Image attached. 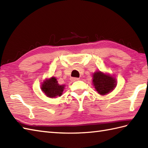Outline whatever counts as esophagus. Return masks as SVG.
Listing matches in <instances>:
<instances>
[{
  "mask_svg": "<svg viewBox=\"0 0 148 148\" xmlns=\"http://www.w3.org/2000/svg\"><path fill=\"white\" fill-rule=\"evenodd\" d=\"M71 80L72 81H76L79 80V78H77V77H71Z\"/></svg>",
  "mask_w": 148,
  "mask_h": 148,
  "instance_id": "1",
  "label": "esophagus"
}]
</instances>
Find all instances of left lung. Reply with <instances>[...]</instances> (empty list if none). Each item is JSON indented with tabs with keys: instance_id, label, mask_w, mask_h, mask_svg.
I'll list each match as a JSON object with an SVG mask.
<instances>
[{
	"instance_id": "obj_1",
	"label": "left lung",
	"mask_w": 148,
	"mask_h": 148,
	"mask_svg": "<svg viewBox=\"0 0 148 148\" xmlns=\"http://www.w3.org/2000/svg\"><path fill=\"white\" fill-rule=\"evenodd\" d=\"M93 84L97 92L100 95H106L114 88L116 81L113 77L105 74L101 72L93 74Z\"/></svg>"
}]
</instances>
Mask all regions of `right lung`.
Returning <instances> with one entry per match:
<instances>
[{"label":"right lung","instance_id":"obj_1","mask_svg":"<svg viewBox=\"0 0 148 148\" xmlns=\"http://www.w3.org/2000/svg\"><path fill=\"white\" fill-rule=\"evenodd\" d=\"M41 89L47 97L53 98L62 95L64 90V85H59L56 78L52 77L49 79H46L43 83Z\"/></svg>","mask_w":148,"mask_h":148}]
</instances>
